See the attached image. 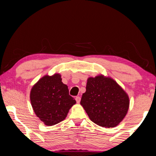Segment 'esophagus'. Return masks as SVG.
<instances>
[{"mask_svg": "<svg viewBox=\"0 0 156 156\" xmlns=\"http://www.w3.org/2000/svg\"><path fill=\"white\" fill-rule=\"evenodd\" d=\"M75 99H76V103H80V100H81V98H80V97H76V98H75Z\"/></svg>", "mask_w": 156, "mask_h": 156, "instance_id": "1", "label": "esophagus"}]
</instances>
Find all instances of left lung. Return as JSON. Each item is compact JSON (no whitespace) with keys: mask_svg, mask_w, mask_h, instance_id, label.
I'll list each match as a JSON object with an SVG mask.
<instances>
[{"mask_svg":"<svg viewBox=\"0 0 156 156\" xmlns=\"http://www.w3.org/2000/svg\"><path fill=\"white\" fill-rule=\"evenodd\" d=\"M80 104L94 123L111 128L118 125L126 115L129 99L114 80L100 75L88 79Z\"/></svg>","mask_w":156,"mask_h":156,"instance_id":"8db88e82","label":"left lung"}]
</instances>
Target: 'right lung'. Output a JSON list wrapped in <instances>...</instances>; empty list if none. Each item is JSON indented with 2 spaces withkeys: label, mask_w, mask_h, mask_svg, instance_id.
<instances>
[{
  "label": "right lung",
  "mask_w": 156,
  "mask_h": 156,
  "mask_svg": "<svg viewBox=\"0 0 156 156\" xmlns=\"http://www.w3.org/2000/svg\"><path fill=\"white\" fill-rule=\"evenodd\" d=\"M30 101L35 114L47 126L63 121L76 103L59 74L40 79L31 89Z\"/></svg>",
  "instance_id": "add662e5"
}]
</instances>
